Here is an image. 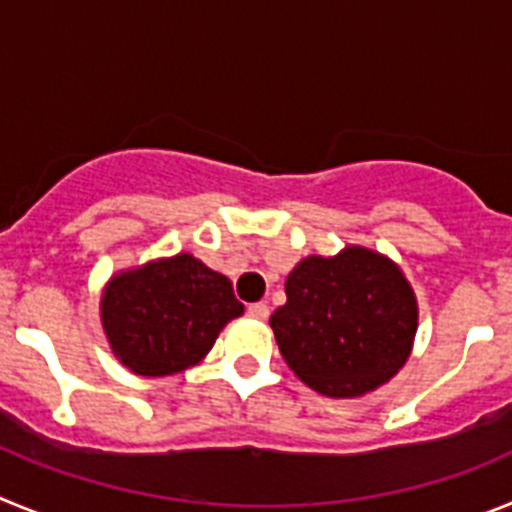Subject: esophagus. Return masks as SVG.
<instances>
[{
	"instance_id": "obj_1",
	"label": "esophagus",
	"mask_w": 512,
	"mask_h": 512,
	"mask_svg": "<svg viewBox=\"0 0 512 512\" xmlns=\"http://www.w3.org/2000/svg\"><path fill=\"white\" fill-rule=\"evenodd\" d=\"M248 315L256 320H266L269 318V305L266 302H253V305H248Z\"/></svg>"
}]
</instances>
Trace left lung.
Returning <instances> with one entry per match:
<instances>
[{"label":"left lung","instance_id":"left-lung-1","mask_svg":"<svg viewBox=\"0 0 512 512\" xmlns=\"http://www.w3.org/2000/svg\"><path fill=\"white\" fill-rule=\"evenodd\" d=\"M271 328L284 361L307 387L359 397L390 382L408 361L418 305L402 271L379 253L346 248L307 256L284 284Z\"/></svg>","mask_w":512,"mask_h":512}]
</instances>
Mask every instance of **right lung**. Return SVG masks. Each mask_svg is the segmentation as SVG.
<instances>
[{
    "instance_id": "right-lung-1",
    "label": "right lung",
    "mask_w": 512,
    "mask_h": 512,
    "mask_svg": "<svg viewBox=\"0 0 512 512\" xmlns=\"http://www.w3.org/2000/svg\"><path fill=\"white\" fill-rule=\"evenodd\" d=\"M241 312L233 284L189 253L117 274L102 295L112 351L143 377H166L197 364Z\"/></svg>"
}]
</instances>
